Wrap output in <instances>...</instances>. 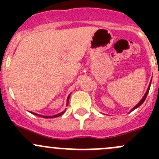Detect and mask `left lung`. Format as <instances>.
<instances>
[{
    "mask_svg": "<svg viewBox=\"0 0 159 159\" xmlns=\"http://www.w3.org/2000/svg\"><path fill=\"white\" fill-rule=\"evenodd\" d=\"M151 82H152V80H151ZM151 82H150V84H149V86H148V90H147V91H146V93H145V95H144V97L142 98V100L140 101V102H139V103H138V105H136L134 107V108H132V109H131V111H134V109H136V108H139V106H140L141 105H142V103H143L144 102H145V99H146V97H147V95H148V91H149V89H150V86H151Z\"/></svg>",
    "mask_w": 159,
    "mask_h": 159,
    "instance_id": "left-lung-1",
    "label": "left lung"
}]
</instances>
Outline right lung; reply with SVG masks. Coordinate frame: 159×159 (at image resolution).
<instances>
[{"mask_svg":"<svg viewBox=\"0 0 159 159\" xmlns=\"http://www.w3.org/2000/svg\"><path fill=\"white\" fill-rule=\"evenodd\" d=\"M69 98H70V95L68 96V99H67V105H68V101H69ZM65 111H64L61 112V113L57 114V115H53V116H44V115H37V114H34V113H32V114H34V115H38V116L42 117V118H56V117H59V116H61V115H63L64 113H65Z\"/></svg>","mask_w":159,"mask_h":159,"instance_id":"right-lung-1","label":"right lung"}]
</instances>
